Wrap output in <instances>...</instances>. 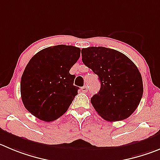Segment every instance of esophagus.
Listing matches in <instances>:
<instances>
[{"instance_id":"obj_1","label":"esophagus","mask_w":160,"mask_h":160,"mask_svg":"<svg viewBox=\"0 0 160 160\" xmlns=\"http://www.w3.org/2000/svg\"><path fill=\"white\" fill-rule=\"evenodd\" d=\"M81 90H82V92H87L88 91V88L87 86L85 85V86H83V87L81 88Z\"/></svg>"}]
</instances>
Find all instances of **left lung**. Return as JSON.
<instances>
[{
    "instance_id": "obj_1",
    "label": "left lung",
    "mask_w": 160,
    "mask_h": 160,
    "mask_svg": "<svg viewBox=\"0 0 160 160\" xmlns=\"http://www.w3.org/2000/svg\"><path fill=\"white\" fill-rule=\"evenodd\" d=\"M82 61L98 75L99 92L91 98L104 120L118 122L135 111L143 95V81L135 64L121 52L102 46L81 50Z\"/></svg>"
}]
</instances>
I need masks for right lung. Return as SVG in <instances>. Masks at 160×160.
I'll return each mask as SVG.
<instances>
[{"instance_id":"obj_1","label":"right lung","mask_w":160,"mask_h":160,"mask_svg":"<svg viewBox=\"0 0 160 160\" xmlns=\"http://www.w3.org/2000/svg\"><path fill=\"white\" fill-rule=\"evenodd\" d=\"M80 49L58 45L43 49L27 65L20 81L25 108L38 119L52 122L68 110L79 88L69 70L78 61Z\"/></svg>"}]
</instances>
